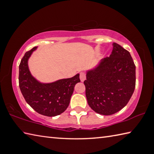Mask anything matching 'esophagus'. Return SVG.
I'll return each mask as SVG.
<instances>
[{
    "label": "esophagus",
    "instance_id": "obj_1",
    "mask_svg": "<svg viewBox=\"0 0 154 154\" xmlns=\"http://www.w3.org/2000/svg\"><path fill=\"white\" fill-rule=\"evenodd\" d=\"M86 78V75H85V73L83 72H80V80L82 82H83Z\"/></svg>",
    "mask_w": 154,
    "mask_h": 154
}]
</instances>
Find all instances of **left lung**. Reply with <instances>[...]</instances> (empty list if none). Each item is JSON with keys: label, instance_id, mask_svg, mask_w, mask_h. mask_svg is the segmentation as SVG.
Instances as JSON below:
<instances>
[{"label": "left lung", "instance_id": "1", "mask_svg": "<svg viewBox=\"0 0 154 154\" xmlns=\"http://www.w3.org/2000/svg\"><path fill=\"white\" fill-rule=\"evenodd\" d=\"M88 103L97 113L110 116L128 103L136 83V66L128 51L116 43L109 57L86 72Z\"/></svg>", "mask_w": 154, "mask_h": 154}]
</instances>
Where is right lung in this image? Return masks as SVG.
I'll return each mask as SVG.
<instances>
[{"label": "right lung", "mask_w": 154, "mask_h": 154, "mask_svg": "<svg viewBox=\"0 0 154 154\" xmlns=\"http://www.w3.org/2000/svg\"><path fill=\"white\" fill-rule=\"evenodd\" d=\"M37 47L26 52L19 66V86L26 103L39 114L58 116L69 105L75 85L80 82L79 74L51 83H41L31 75L28 59Z\"/></svg>", "instance_id": "1"}]
</instances>
